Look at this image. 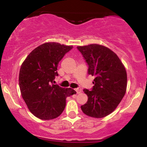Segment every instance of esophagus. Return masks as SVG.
<instances>
[{
	"mask_svg": "<svg viewBox=\"0 0 147 147\" xmlns=\"http://www.w3.org/2000/svg\"><path fill=\"white\" fill-rule=\"evenodd\" d=\"M75 91H76L77 94H79V93H81V92L82 91V89H81V88H75Z\"/></svg>",
	"mask_w": 147,
	"mask_h": 147,
	"instance_id": "obj_1",
	"label": "esophagus"
}]
</instances>
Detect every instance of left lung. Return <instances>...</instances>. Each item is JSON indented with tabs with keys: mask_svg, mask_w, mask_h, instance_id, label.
Returning a JSON list of instances; mask_svg holds the SVG:
<instances>
[{
	"mask_svg": "<svg viewBox=\"0 0 147 147\" xmlns=\"http://www.w3.org/2000/svg\"><path fill=\"white\" fill-rule=\"evenodd\" d=\"M77 48L88 65V74L95 77L93 88L83 90L88 100L81 109L89 117L102 118L111 114L123 98L126 71L117 54L106 47L93 44Z\"/></svg>",
	"mask_w": 147,
	"mask_h": 147,
	"instance_id": "8db88e82",
	"label": "left lung"
}]
</instances>
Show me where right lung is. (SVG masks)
<instances>
[{"label": "right lung", "instance_id": "1", "mask_svg": "<svg viewBox=\"0 0 147 147\" xmlns=\"http://www.w3.org/2000/svg\"><path fill=\"white\" fill-rule=\"evenodd\" d=\"M73 48L57 42L45 43L35 48L21 66L19 83L22 98L30 112L42 120L60 116L67 97L75 94L70 88L55 84L59 63Z\"/></svg>", "mask_w": 147, "mask_h": 147}]
</instances>
